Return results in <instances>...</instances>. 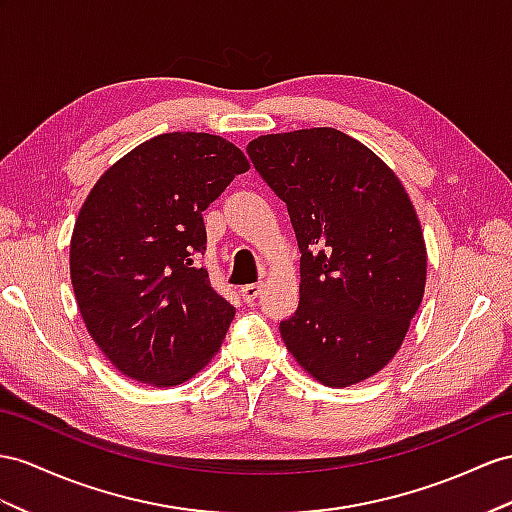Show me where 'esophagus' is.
<instances>
[{
    "label": "esophagus",
    "instance_id": "1",
    "mask_svg": "<svg viewBox=\"0 0 512 512\" xmlns=\"http://www.w3.org/2000/svg\"><path fill=\"white\" fill-rule=\"evenodd\" d=\"M240 292H242L244 303H255L257 296L261 294V285H259V283H248V285L242 287Z\"/></svg>",
    "mask_w": 512,
    "mask_h": 512
}]
</instances>
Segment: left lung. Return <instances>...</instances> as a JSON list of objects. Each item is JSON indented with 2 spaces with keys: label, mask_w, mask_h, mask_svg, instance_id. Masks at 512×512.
<instances>
[{
  "label": "left lung",
  "mask_w": 512,
  "mask_h": 512,
  "mask_svg": "<svg viewBox=\"0 0 512 512\" xmlns=\"http://www.w3.org/2000/svg\"><path fill=\"white\" fill-rule=\"evenodd\" d=\"M246 153L287 205L300 248V303L279 324L287 350L329 387L381 372L426 285L409 194L381 157L333 127L259 136Z\"/></svg>",
  "instance_id": "obj_1"
}]
</instances>
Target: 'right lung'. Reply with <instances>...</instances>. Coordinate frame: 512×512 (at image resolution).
I'll use <instances>...</instances> for the list:
<instances>
[{
  "label": "right lung",
  "instance_id": "add662e5",
  "mask_svg": "<svg viewBox=\"0 0 512 512\" xmlns=\"http://www.w3.org/2000/svg\"><path fill=\"white\" fill-rule=\"evenodd\" d=\"M248 168L225 138L173 131L129 151L90 190L71 238L73 292L125 376L173 387L218 352L235 307L194 257L207 248V205Z\"/></svg>",
  "mask_w": 512,
  "mask_h": 512
}]
</instances>
